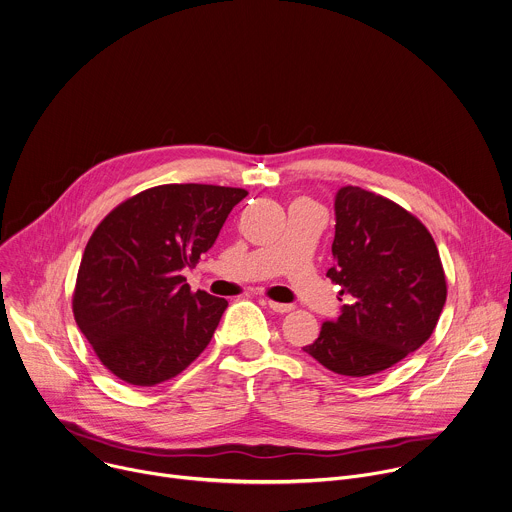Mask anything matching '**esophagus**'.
<instances>
[{
  "label": "esophagus",
  "mask_w": 512,
  "mask_h": 512,
  "mask_svg": "<svg viewBox=\"0 0 512 512\" xmlns=\"http://www.w3.org/2000/svg\"><path fill=\"white\" fill-rule=\"evenodd\" d=\"M267 305L275 311V313H289V311H293V305H289V303H277V301H267Z\"/></svg>",
  "instance_id": "obj_1"
}]
</instances>
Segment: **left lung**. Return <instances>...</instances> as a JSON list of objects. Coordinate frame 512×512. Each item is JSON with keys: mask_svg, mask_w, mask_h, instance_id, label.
Listing matches in <instances>:
<instances>
[{"mask_svg": "<svg viewBox=\"0 0 512 512\" xmlns=\"http://www.w3.org/2000/svg\"><path fill=\"white\" fill-rule=\"evenodd\" d=\"M335 265L327 277L355 297L303 351L345 377L385 371L435 331L447 279L429 229L411 211L347 185L335 199Z\"/></svg>", "mask_w": 512, "mask_h": 512, "instance_id": "8db88e82", "label": "left lung"}]
</instances>
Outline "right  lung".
<instances>
[{"mask_svg":"<svg viewBox=\"0 0 512 512\" xmlns=\"http://www.w3.org/2000/svg\"><path fill=\"white\" fill-rule=\"evenodd\" d=\"M239 187L167 183L109 211L91 233L71 297L101 365L135 387L185 371L209 345L225 299L193 293L181 275L215 243Z\"/></svg>","mask_w":512,"mask_h":512,"instance_id":"right-lung-1","label":"right lung"}]
</instances>
